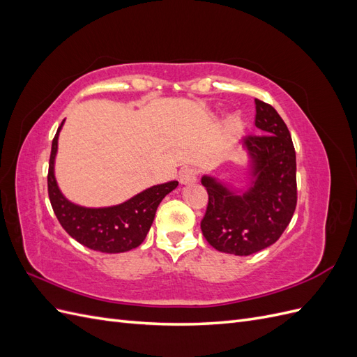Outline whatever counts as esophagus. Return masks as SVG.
<instances>
[{"instance_id": "1", "label": "esophagus", "mask_w": 357, "mask_h": 357, "mask_svg": "<svg viewBox=\"0 0 357 357\" xmlns=\"http://www.w3.org/2000/svg\"><path fill=\"white\" fill-rule=\"evenodd\" d=\"M197 177H198V171L195 168H192V167L183 168L178 172V181L181 183V185H189V183H195Z\"/></svg>"}]
</instances>
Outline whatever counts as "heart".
<instances>
[{"mask_svg": "<svg viewBox=\"0 0 357 357\" xmlns=\"http://www.w3.org/2000/svg\"><path fill=\"white\" fill-rule=\"evenodd\" d=\"M229 129H231V132H240L241 131V122L238 121V119H232V121L229 122Z\"/></svg>", "mask_w": 357, "mask_h": 357, "instance_id": "b5f03b06", "label": "heart"}]
</instances>
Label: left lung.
I'll use <instances>...</instances> for the list:
<instances>
[{
    "mask_svg": "<svg viewBox=\"0 0 357 357\" xmlns=\"http://www.w3.org/2000/svg\"><path fill=\"white\" fill-rule=\"evenodd\" d=\"M255 125L265 134L245 135L253 162V186L243 195L204 176L208 204L201 220L205 240L215 250L248 256L274 244L296 208V155L283 119L273 105L255 100Z\"/></svg>",
    "mask_w": 357,
    "mask_h": 357,
    "instance_id": "left-lung-1",
    "label": "left lung"
}]
</instances>
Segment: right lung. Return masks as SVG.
<instances>
[{
  "instance_id": "right-lung-1",
  "label": "right lung",
  "mask_w": 357,
  "mask_h": 357,
  "mask_svg": "<svg viewBox=\"0 0 357 357\" xmlns=\"http://www.w3.org/2000/svg\"><path fill=\"white\" fill-rule=\"evenodd\" d=\"M62 123L52 142L47 174L49 199L61 226L74 240L96 252L123 253L138 247L144 241L153 223L158 205L171 190L177 188L178 181H168L149 188L114 207L86 208L75 205L62 195L53 174Z\"/></svg>"
}]
</instances>
